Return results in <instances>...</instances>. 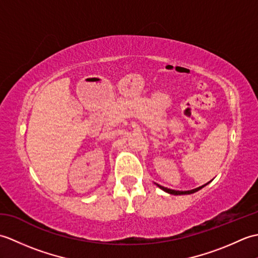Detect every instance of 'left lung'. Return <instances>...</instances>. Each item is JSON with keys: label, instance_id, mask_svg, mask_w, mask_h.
I'll return each instance as SVG.
<instances>
[{"label": "left lung", "instance_id": "8db88e82", "mask_svg": "<svg viewBox=\"0 0 258 258\" xmlns=\"http://www.w3.org/2000/svg\"><path fill=\"white\" fill-rule=\"evenodd\" d=\"M158 187H160L161 189H163V190H165V191H167V193H169V194H173V195H185V194H191V193H195V191H197V190H200L201 188H203L204 187L205 185H207V184H205V185H203V186H200V187H197V188H195V189H190V190H175V189H169V188H167V187H164V186H161V185H158V184H156Z\"/></svg>", "mask_w": 258, "mask_h": 258}]
</instances>
